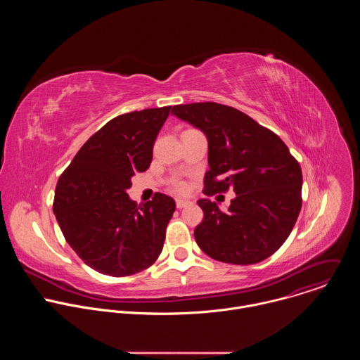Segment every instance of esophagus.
Returning a JSON list of instances; mask_svg holds the SVG:
<instances>
[{"mask_svg":"<svg viewBox=\"0 0 360 360\" xmlns=\"http://www.w3.org/2000/svg\"><path fill=\"white\" fill-rule=\"evenodd\" d=\"M188 203H189V200H186V199H176V208L182 210V208L186 207Z\"/></svg>","mask_w":360,"mask_h":360,"instance_id":"34e87169","label":"esophagus"}]
</instances>
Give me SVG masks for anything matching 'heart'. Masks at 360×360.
Returning <instances> with one entry per match:
<instances>
[{
	"label": "heart",
	"instance_id": "b5f03b06",
	"mask_svg": "<svg viewBox=\"0 0 360 360\" xmlns=\"http://www.w3.org/2000/svg\"><path fill=\"white\" fill-rule=\"evenodd\" d=\"M175 188H176V191H179V192H184V191H185V185H184V184H178Z\"/></svg>",
	"mask_w": 360,
	"mask_h": 360
}]
</instances>
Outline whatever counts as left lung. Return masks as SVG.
I'll return each mask as SVG.
<instances>
[{
  "label": "left lung",
  "mask_w": 360,
  "mask_h": 360,
  "mask_svg": "<svg viewBox=\"0 0 360 360\" xmlns=\"http://www.w3.org/2000/svg\"><path fill=\"white\" fill-rule=\"evenodd\" d=\"M172 115L208 139L203 193L233 189L229 208L199 199L203 221L198 246L215 261L258 264L274 255L292 232L302 207V171L283 141L246 114L217 102L175 105Z\"/></svg>",
  "instance_id": "left-lung-1"
}]
</instances>
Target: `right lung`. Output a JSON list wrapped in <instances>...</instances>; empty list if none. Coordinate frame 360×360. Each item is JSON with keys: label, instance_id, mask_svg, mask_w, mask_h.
Wrapping results in <instances>:
<instances>
[{"label": "right lung", "instance_id": "obj_1", "mask_svg": "<svg viewBox=\"0 0 360 360\" xmlns=\"http://www.w3.org/2000/svg\"><path fill=\"white\" fill-rule=\"evenodd\" d=\"M171 107L120 115L95 132L60 176L54 214L65 240L92 269L128 276L162 252L175 200L155 193L136 205L132 176L149 168L152 148Z\"/></svg>", "mask_w": 360, "mask_h": 360}]
</instances>
